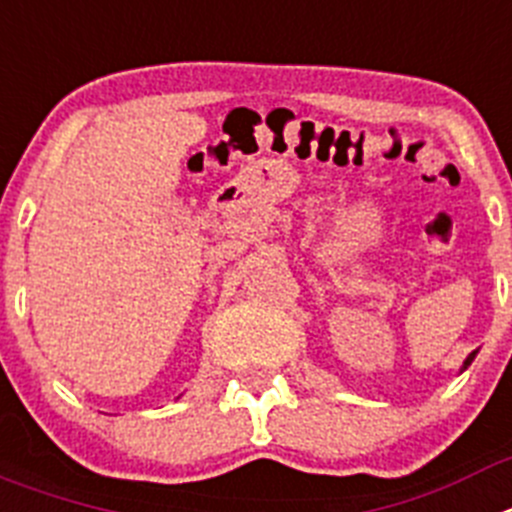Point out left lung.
Returning <instances> with one entry per match:
<instances>
[{
  "label": "left lung",
  "mask_w": 512,
  "mask_h": 512,
  "mask_svg": "<svg viewBox=\"0 0 512 512\" xmlns=\"http://www.w3.org/2000/svg\"><path fill=\"white\" fill-rule=\"evenodd\" d=\"M472 360H475V353H470V358L464 360V368H467V365H470V363H472Z\"/></svg>",
  "instance_id": "obj_1"
}]
</instances>
